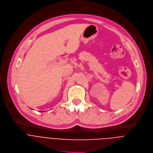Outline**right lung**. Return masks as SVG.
Instances as JSON below:
<instances>
[{"mask_svg":"<svg viewBox=\"0 0 153 153\" xmlns=\"http://www.w3.org/2000/svg\"><path fill=\"white\" fill-rule=\"evenodd\" d=\"M44 111H40V112H44Z\"/></svg>","mask_w":153,"mask_h":153,"instance_id":"obj_1","label":"right lung"}]
</instances>
